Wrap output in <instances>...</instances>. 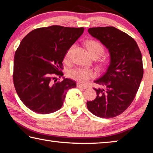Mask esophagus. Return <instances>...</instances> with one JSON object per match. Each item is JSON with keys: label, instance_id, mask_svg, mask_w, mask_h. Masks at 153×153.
Here are the masks:
<instances>
[{"label": "esophagus", "instance_id": "esophagus-1", "mask_svg": "<svg viewBox=\"0 0 153 153\" xmlns=\"http://www.w3.org/2000/svg\"><path fill=\"white\" fill-rule=\"evenodd\" d=\"M77 87L79 88H83V89H86L87 88V86H84V85H82L81 84H77Z\"/></svg>", "mask_w": 153, "mask_h": 153}]
</instances>
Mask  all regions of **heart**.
Here are the masks:
<instances>
[{"label":"heart","instance_id":"1","mask_svg":"<svg viewBox=\"0 0 153 153\" xmlns=\"http://www.w3.org/2000/svg\"><path fill=\"white\" fill-rule=\"evenodd\" d=\"M86 45L88 51L92 56H100L103 55L105 52V48L101 43L98 41L94 40H88L86 42ZM74 46H71L68 50H67L65 59H69L70 58L71 55L73 52ZM69 76L71 78L74 79L76 81L79 82L82 84H86L88 80L93 78L96 76V73L94 70L90 69H85V68H77L73 69L69 71Z\"/></svg>","mask_w":153,"mask_h":153}]
</instances>
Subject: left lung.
<instances>
[{
    "mask_svg": "<svg viewBox=\"0 0 153 153\" xmlns=\"http://www.w3.org/2000/svg\"><path fill=\"white\" fill-rule=\"evenodd\" d=\"M88 31L110 53L107 71L94 81L104 88H94L97 98L87 102L88 109L98 117H115L128 108L138 92L144 72L141 52L134 38L114 27Z\"/></svg>",
    "mask_w": 153,
    "mask_h": 153,
    "instance_id": "8db88e82",
    "label": "left lung"
}]
</instances>
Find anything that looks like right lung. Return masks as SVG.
<instances>
[{
  "mask_svg": "<svg viewBox=\"0 0 153 153\" xmlns=\"http://www.w3.org/2000/svg\"><path fill=\"white\" fill-rule=\"evenodd\" d=\"M84 27L60 25L40 27L25 36L14 56L13 79L23 103L32 111L48 114L60 109L67 90L76 87L63 76L62 69L68 49L84 32Z\"/></svg>",
  "mask_w": 153,
  "mask_h": 153,
  "instance_id": "add662e5",
  "label": "right lung"
}]
</instances>
